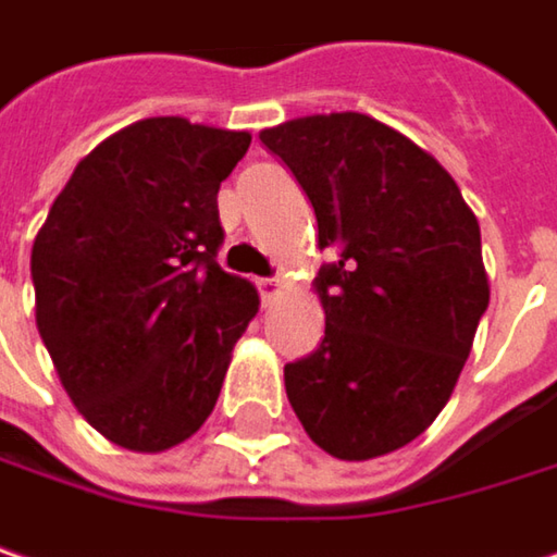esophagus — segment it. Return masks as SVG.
Segmentation results:
<instances>
[{
	"instance_id": "obj_1",
	"label": "esophagus",
	"mask_w": 557,
	"mask_h": 557,
	"mask_svg": "<svg viewBox=\"0 0 557 557\" xmlns=\"http://www.w3.org/2000/svg\"><path fill=\"white\" fill-rule=\"evenodd\" d=\"M283 289H286V283L280 277H268V280H258V293H261V299H264V306H271L274 299L283 296Z\"/></svg>"
}]
</instances>
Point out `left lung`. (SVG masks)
<instances>
[{"label": "left lung", "mask_w": 557, "mask_h": 557, "mask_svg": "<svg viewBox=\"0 0 557 557\" xmlns=\"http://www.w3.org/2000/svg\"><path fill=\"white\" fill-rule=\"evenodd\" d=\"M341 251L311 283L321 346L283 369L306 435L337 460L419 438L454 394L488 309L479 220L442 163L366 113H314L261 132Z\"/></svg>", "instance_id": "left-lung-1"}]
</instances>
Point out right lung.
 <instances>
[{
	"label": "right lung",
	"mask_w": 557,
	"mask_h": 557,
	"mask_svg": "<svg viewBox=\"0 0 557 557\" xmlns=\"http://www.w3.org/2000/svg\"><path fill=\"white\" fill-rule=\"evenodd\" d=\"M251 135L153 115L84 157L30 248L37 331L84 419L160 454L213 412L258 289L216 264V191Z\"/></svg>",
	"instance_id": "right-lung-1"
}]
</instances>
